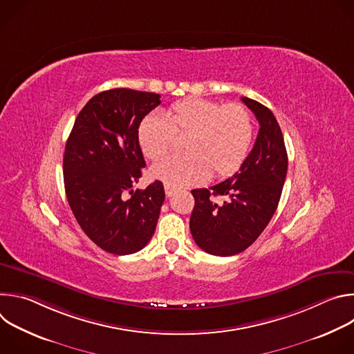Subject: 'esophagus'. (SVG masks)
Masks as SVG:
<instances>
[{
	"mask_svg": "<svg viewBox=\"0 0 354 354\" xmlns=\"http://www.w3.org/2000/svg\"><path fill=\"white\" fill-rule=\"evenodd\" d=\"M164 189H165V194H167L168 197H169V196H172V194L175 193V190H176V189H175L174 186H171V185H165V186H164Z\"/></svg>",
	"mask_w": 354,
	"mask_h": 354,
	"instance_id": "34e87169",
	"label": "esophagus"
}]
</instances>
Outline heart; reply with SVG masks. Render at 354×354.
<instances>
[{
	"mask_svg": "<svg viewBox=\"0 0 354 354\" xmlns=\"http://www.w3.org/2000/svg\"><path fill=\"white\" fill-rule=\"evenodd\" d=\"M185 154H174L153 168V175L174 187L203 182L213 174L225 178L234 174L246 158L254 138L250 112L239 104L224 105L203 97H187L174 104L167 112L149 113L138 127L142 154L161 160L176 141Z\"/></svg>",
	"mask_w": 354,
	"mask_h": 354,
	"instance_id": "obj_1",
	"label": "heart"
}]
</instances>
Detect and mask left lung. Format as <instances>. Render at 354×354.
<instances>
[{
	"label": "left lung",
	"instance_id": "1",
	"mask_svg": "<svg viewBox=\"0 0 354 354\" xmlns=\"http://www.w3.org/2000/svg\"><path fill=\"white\" fill-rule=\"evenodd\" d=\"M241 100L259 122L254 148L231 178L192 190V236L216 257L236 255L258 239L277 209L287 175V151L274 115L254 99L242 96ZM216 196L222 200L216 202Z\"/></svg>",
	"mask_w": 354,
	"mask_h": 354
}]
</instances>
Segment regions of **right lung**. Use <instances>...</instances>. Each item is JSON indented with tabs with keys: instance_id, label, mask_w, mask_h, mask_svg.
<instances>
[{
	"instance_id": "add662e5",
	"label": "right lung",
	"mask_w": 354,
	"mask_h": 354,
	"mask_svg": "<svg viewBox=\"0 0 354 354\" xmlns=\"http://www.w3.org/2000/svg\"><path fill=\"white\" fill-rule=\"evenodd\" d=\"M160 97L127 88L100 92L78 113L66 144L68 205L88 238L113 255L134 254L148 243L165 200L160 180L133 190L145 167L138 127Z\"/></svg>"
}]
</instances>
